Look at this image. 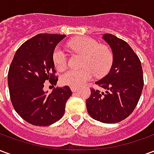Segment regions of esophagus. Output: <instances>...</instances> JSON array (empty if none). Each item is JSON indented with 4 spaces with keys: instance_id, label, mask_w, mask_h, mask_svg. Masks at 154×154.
<instances>
[{
    "instance_id": "obj_1",
    "label": "esophagus",
    "mask_w": 154,
    "mask_h": 154,
    "mask_svg": "<svg viewBox=\"0 0 154 154\" xmlns=\"http://www.w3.org/2000/svg\"><path fill=\"white\" fill-rule=\"evenodd\" d=\"M71 90H72V92H76V91H77V88L75 87H71Z\"/></svg>"
}]
</instances>
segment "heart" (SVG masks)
Instances as JSON below:
<instances>
[{
  "mask_svg": "<svg viewBox=\"0 0 154 154\" xmlns=\"http://www.w3.org/2000/svg\"><path fill=\"white\" fill-rule=\"evenodd\" d=\"M69 47L75 52L84 55L82 69H69L61 76L64 85L81 87L93 77L105 76L110 71L113 63V54L109 48L100 45L93 38L80 37L71 41ZM53 61L57 69H63L67 65V56L60 47L53 53Z\"/></svg>",
  "mask_w": 154,
  "mask_h": 154,
  "instance_id": "b5f03b06",
  "label": "heart"
}]
</instances>
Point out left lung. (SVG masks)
<instances>
[{"label":"left lung","instance_id":"1","mask_svg":"<svg viewBox=\"0 0 154 154\" xmlns=\"http://www.w3.org/2000/svg\"><path fill=\"white\" fill-rule=\"evenodd\" d=\"M102 38L112 50L113 63L109 73L96 82L105 91L91 89L86 104L91 118L113 124L126 119L135 109L143 87V69L125 41L110 34H104Z\"/></svg>","mask_w":154,"mask_h":154}]
</instances>
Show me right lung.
Returning a JSON list of instances; mask_svg holds the SVG:
<instances>
[{
    "instance_id": "right-lung-1",
    "label": "right lung",
    "mask_w": 154,
    "mask_h": 154,
    "mask_svg": "<svg viewBox=\"0 0 154 154\" xmlns=\"http://www.w3.org/2000/svg\"><path fill=\"white\" fill-rule=\"evenodd\" d=\"M64 35L39 34L29 39L15 53L8 72V87L13 107L33 125L47 126L60 119L72 96L69 87H54L49 95L44 83L56 86L54 53Z\"/></svg>"
}]
</instances>
